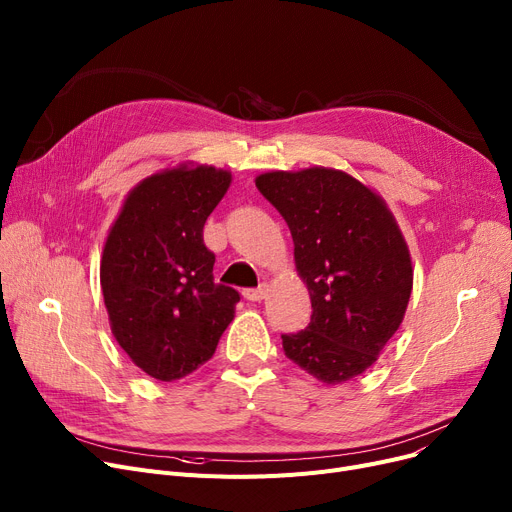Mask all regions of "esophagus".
Returning <instances> with one entry per match:
<instances>
[{"label": "esophagus", "instance_id": "34e87169", "mask_svg": "<svg viewBox=\"0 0 512 512\" xmlns=\"http://www.w3.org/2000/svg\"><path fill=\"white\" fill-rule=\"evenodd\" d=\"M267 292H270V288H267V284H261V286H257V288H247L242 294H245L247 301L259 303V301H263V299L267 297Z\"/></svg>", "mask_w": 512, "mask_h": 512}]
</instances>
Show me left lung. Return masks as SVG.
I'll use <instances>...</instances> for the list:
<instances>
[{
    "instance_id": "left-lung-1",
    "label": "left lung",
    "mask_w": 512,
    "mask_h": 512,
    "mask_svg": "<svg viewBox=\"0 0 512 512\" xmlns=\"http://www.w3.org/2000/svg\"><path fill=\"white\" fill-rule=\"evenodd\" d=\"M255 184L290 228L313 307L307 330L282 336L284 355L324 384L357 378L378 361L411 299V255L394 215L342 170L265 172Z\"/></svg>"
}]
</instances>
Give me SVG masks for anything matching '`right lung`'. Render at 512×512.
I'll return each mask as SVG.
<instances>
[{"instance_id": "obj_1", "label": "right lung", "mask_w": 512, "mask_h": 512, "mask_svg": "<svg viewBox=\"0 0 512 512\" xmlns=\"http://www.w3.org/2000/svg\"><path fill=\"white\" fill-rule=\"evenodd\" d=\"M232 174L178 166L128 193L107 234L101 290L112 334L132 363L174 382L207 363L234 319L240 294L213 282L203 226Z\"/></svg>"}]
</instances>
